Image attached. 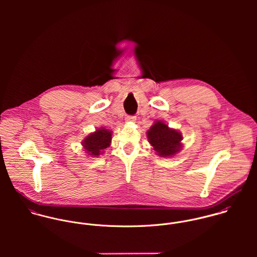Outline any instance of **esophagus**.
<instances>
[{"label": "esophagus", "instance_id": "obj_1", "mask_svg": "<svg viewBox=\"0 0 257 257\" xmlns=\"http://www.w3.org/2000/svg\"><path fill=\"white\" fill-rule=\"evenodd\" d=\"M137 120V117L135 116V115H126L125 116V121H127V122H130V121H136Z\"/></svg>", "mask_w": 257, "mask_h": 257}]
</instances>
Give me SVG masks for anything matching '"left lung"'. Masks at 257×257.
I'll return each instance as SVG.
<instances>
[{"instance_id":"1","label":"left lung","mask_w":257,"mask_h":257,"mask_svg":"<svg viewBox=\"0 0 257 257\" xmlns=\"http://www.w3.org/2000/svg\"><path fill=\"white\" fill-rule=\"evenodd\" d=\"M147 139L157 155L168 157L180 151L183 138L176 130L169 128L163 121L157 120L147 132Z\"/></svg>"}]
</instances>
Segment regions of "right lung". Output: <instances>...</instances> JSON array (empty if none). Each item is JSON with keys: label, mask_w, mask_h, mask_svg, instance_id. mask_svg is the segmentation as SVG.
I'll return each instance as SVG.
<instances>
[{"label": "right lung", "mask_w": 257, "mask_h": 257, "mask_svg": "<svg viewBox=\"0 0 257 257\" xmlns=\"http://www.w3.org/2000/svg\"><path fill=\"white\" fill-rule=\"evenodd\" d=\"M111 141V132L101 127L97 130L95 133L86 137L83 141V147L86 153L92 156H100V154L104 153V149L110 147Z\"/></svg>", "instance_id": "obj_1"}]
</instances>
